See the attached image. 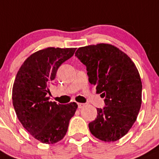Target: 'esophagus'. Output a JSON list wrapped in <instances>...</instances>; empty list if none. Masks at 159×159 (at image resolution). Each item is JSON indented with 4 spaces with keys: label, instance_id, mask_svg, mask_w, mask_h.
Wrapping results in <instances>:
<instances>
[{
    "label": "esophagus",
    "instance_id": "obj_1",
    "mask_svg": "<svg viewBox=\"0 0 159 159\" xmlns=\"http://www.w3.org/2000/svg\"><path fill=\"white\" fill-rule=\"evenodd\" d=\"M78 108H80V109H81V108L84 107L85 106V104H84V103H78Z\"/></svg>",
    "mask_w": 159,
    "mask_h": 159
}]
</instances>
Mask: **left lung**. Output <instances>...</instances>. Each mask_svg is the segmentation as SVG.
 <instances>
[{
  "instance_id": "left-lung-1",
  "label": "left lung",
  "mask_w": 159,
  "mask_h": 159,
  "mask_svg": "<svg viewBox=\"0 0 159 159\" xmlns=\"http://www.w3.org/2000/svg\"><path fill=\"white\" fill-rule=\"evenodd\" d=\"M75 56L86 66L88 81L105 98V107L88 125L91 134L104 142L124 136L136 122L142 103L139 73L134 62L116 46L106 43L78 48Z\"/></svg>"
}]
</instances>
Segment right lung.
<instances>
[{
  "label": "right lung",
  "mask_w": 159,
  "mask_h": 159,
  "mask_svg": "<svg viewBox=\"0 0 159 159\" xmlns=\"http://www.w3.org/2000/svg\"><path fill=\"white\" fill-rule=\"evenodd\" d=\"M75 50L48 47L36 52L25 60L15 78L12 100L16 116L26 131L43 143L62 139L78 108L75 102L57 104L48 97L58 68Z\"/></svg>",
  "instance_id": "add662e5"
}]
</instances>
